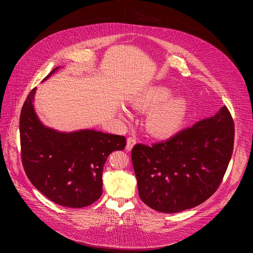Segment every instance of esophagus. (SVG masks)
Returning <instances> with one entry per match:
<instances>
[{"label":"esophagus","mask_w":253,"mask_h":253,"mask_svg":"<svg viewBox=\"0 0 253 253\" xmlns=\"http://www.w3.org/2000/svg\"><path fill=\"white\" fill-rule=\"evenodd\" d=\"M136 144V138H134V137H128L127 140H126V151H132L133 147Z\"/></svg>","instance_id":"esophagus-1"}]
</instances>
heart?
<instances>
[{"label": "heart", "instance_id": "b5f03b06", "mask_svg": "<svg viewBox=\"0 0 253 253\" xmlns=\"http://www.w3.org/2000/svg\"><path fill=\"white\" fill-rule=\"evenodd\" d=\"M174 90L166 85L142 88L128 98L134 109L147 112L145 127L154 136L168 137L177 133L185 125L190 106L186 98H173ZM121 116L129 118V113L122 109Z\"/></svg>", "mask_w": 253, "mask_h": 253}]
</instances>
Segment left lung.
I'll return each instance as SVG.
<instances>
[{
    "mask_svg": "<svg viewBox=\"0 0 253 253\" xmlns=\"http://www.w3.org/2000/svg\"><path fill=\"white\" fill-rule=\"evenodd\" d=\"M234 122L226 106L166 141L132 150L141 201L163 213L201 205L215 192L231 159Z\"/></svg>",
    "mask_w": 253,
    "mask_h": 253,
    "instance_id": "1",
    "label": "left lung"
}]
</instances>
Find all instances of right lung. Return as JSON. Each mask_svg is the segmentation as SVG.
<instances>
[{
	"label": "right lung",
	"instance_id": "add662e5",
	"mask_svg": "<svg viewBox=\"0 0 253 253\" xmlns=\"http://www.w3.org/2000/svg\"><path fill=\"white\" fill-rule=\"evenodd\" d=\"M36 89L27 96L20 116L22 163L27 177L53 203L67 208L89 206L102 194L106 158L126 148V137L87 128L59 132L44 126L35 111Z\"/></svg>",
	"mask_w": 253,
	"mask_h": 253
}]
</instances>
